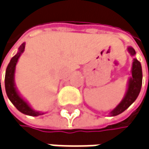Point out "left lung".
<instances>
[{"label":"left lung","instance_id":"left-lung-1","mask_svg":"<svg viewBox=\"0 0 149 149\" xmlns=\"http://www.w3.org/2000/svg\"><path fill=\"white\" fill-rule=\"evenodd\" d=\"M127 50L130 54V56H134L136 55V50L132 47H128ZM131 74L132 76L129 79L128 87L124 97L123 98L121 102L112 111H110V115L111 117L119 115L122 112H123L127 108H129L134 103L139 95L141 88V84H142V71H141V63L136 58L133 59Z\"/></svg>","mask_w":149,"mask_h":149}]
</instances>
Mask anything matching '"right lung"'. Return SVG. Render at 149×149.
Listing matches in <instances>:
<instances>
[{"instance_id":"right-lung-1","label":"right lung","mask_w":149,"mask_h":149,"mask_svg":"<svg viewBox=\"0 0 149 149\" xmlns=\"http://www.w3.org/2000/svg\"><path fill=\"white\" fill-rule=\"evenodd\" d=\"M26 43H23L18 49L17 54L11 59L10 63L7 67L6 69V74H5V89L7 95L10 100L12 104L22 113L28 115V116H32V117H38L39 115L45 114L44 112L38 111L33 110L31 105L28 104L19 93L15 82H14V75H15V69H16V64L18 63L19 58L20 57L21 54L25 50Z\"/></svg>"}]
</instances>
